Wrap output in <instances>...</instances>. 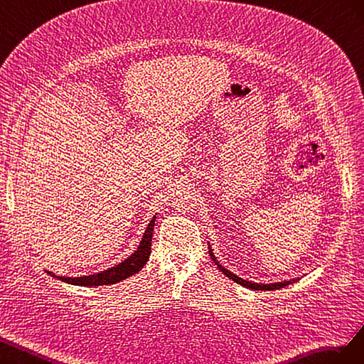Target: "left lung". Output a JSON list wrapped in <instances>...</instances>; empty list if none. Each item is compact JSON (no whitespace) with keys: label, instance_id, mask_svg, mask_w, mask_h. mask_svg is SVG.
Returning <instances> with one entry per match:
<instances>
[{"label":"left lung","instance_id":"8db88e82","mask_svg":"<svg viewBox=\"0 0 364 364\" xmlns=\"http://www.w3.org/2000/svg\"><path fill=\"white\" fill-rule=\"evenodd\" d=\"M209 255H210V257H212V261L215 262V265H216L218 268H220L221 272H223L227 277H230L232 280H235L236 284H240V285L247 287V288H250V289H261V291H273V289L284 288V287H287V285H289V284H294V282H296V279L285 280V282H277V284H255V282H248V280H244V279H241V277H237L236 274H233L232 272H228L227 268H224L220 262H218L215 255H213L212 250H210V247H209Z\"/></svg>","mask_w":364,"mask_h":364}]
</instances>
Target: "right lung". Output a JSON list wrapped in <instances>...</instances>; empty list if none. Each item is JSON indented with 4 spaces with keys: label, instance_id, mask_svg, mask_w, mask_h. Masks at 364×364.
I'll list each match as a JSON object with an SVG mask.
<instances>
[{
    "label": "right lung",
    "instance_id": "add662e5",
    "mask_svg": "<svg viewBox=\"0 0 364 364\" xmlns=\"http://www.w3.org/2000/svg\"><path fill=\"white\" fill-rule=\"evenodd\" d=\"M154 225H155V216L148 224L146 232H144V235L141 237V242H140L137 250L134 252L128 259H124L122 264L112 267L109 269H105V272H102V273L91 274V276H82V277H59L58 276V277L62 280V282H67V284H71V285L99 287V285H109V284L120 282V280L139 273L140 269L144 267V264L148 262V259L151 256ZM47 273L51 274V276H55L51 272H47Z\"/></svg>",
    "mask_w": 364,
    "mask_h": 364
}]
</instances>
